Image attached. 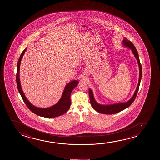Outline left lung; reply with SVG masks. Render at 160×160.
I'll return each mask as SVG.
<instances>
[{"label":"left lung","instance_id":"obj_1","mask_svg":"<svg viewBox=\"0 0 160 160\" xmlns=\"http://www.w3.org/2000/svg\"><path fill=\"white\" fill-rule=\"evenodd\" d=\"M123 46H125L126 48H129L132 50L134 57H136V59L138 62V66H139V81H138V85L136 88V91L134 93L133 96L131 98L129 99L127 102H122V103H115L112 104H101L97 102L94 99L93 93L92 90L89 88V96H90V102L92 107L96 111L98 112L99 113L103 114H114L118 113L119 112L122 111L123 110L126 109L127 108L131 105L132 103L133 102L134 99L136 98V96L138 93L139 85H140V81L142 79V68L139 61V57L138 56V51L137 50L135 46L133 44L128 40L125 38L123 40Z\"/></svg>","mask_w":160,"mask_h":160}]
</instances>
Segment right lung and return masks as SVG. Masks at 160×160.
<instances>
[{"instance_id":"1","label":"right lung","mask_w":160,"mask_h":160,"mask_svg":"<svg viewBox=\"0 0 160 160\" xmlns=\"http://www.w3.org/2000/svg\"><path fill=\"white\" fill-rule=\"evenodd\" d=\"M26 50L27 48H26L23 51L18 61V64H17V74H16V83L18 85V90L22 97L24 103L26 104L29 110L33 112V113L42 117L47 118H52L61 116L62 115L66 113L69 109L70 104H71L70 94L72 92V90L78 85L79 81L78 80H74L67 83L64 88L61 98L56 104H55V105H52L50 107L46 108L35 107L34 105L31 103V102L28 100V99L25 96L21 88V82H20V64H21L22 57L24 55Z\"/></svg>"}]
</instances>
